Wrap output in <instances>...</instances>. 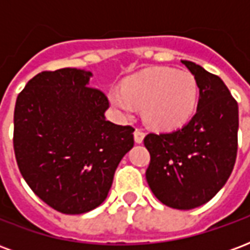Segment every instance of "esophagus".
Here are the masks:
<instances>
[{
  "label": "esophagus",
  "mask_w": 250,
  "mask_h": 250,
  "mask_svg": "<svg viewBox=\"0 0 250 250\" xmlns=\"http://www.w3.org/2000/svg\"><path fill=\"white\" fill-rule=\"evenodd\" d=\"M134 139H135V143H142L145 139V132L136 128L135 132H134Z\"/></svg>",
  "instance_id": "34e87169"
}]
</instances>
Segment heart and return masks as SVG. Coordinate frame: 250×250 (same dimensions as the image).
Segmentation results:
<instances>
[{
    "label": "heart",
    "instance_id": "b5f03b06",
    "mask_svg": "<svg viewBox=\"0 0 250 250\" xmlns=\"http://www.w3.org/2000/svg\"><path fill=\"white\" fill-rule=\"evenodd\" d=\"M108 99L119 114L130 116L135 107H141L146 125L170 131L193 118L198 104V84L188 71L152 66L125 79L122 89L109 91Z\"/></svg>",
    "mask_w": 250,
    "mask_h": 250
}]
</instances>
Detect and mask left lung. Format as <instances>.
<instances>
[{
    "label": "left lung",
    "mask_w": 250,
    "mask_h": 250,
    "mask_svg": "<svg viewBox=\"0 0 250 250\" xmlns=\"http://www.w3.org/2000/svg\"><path fill=\"white\" fill-rule=\"evenodd\" d=\"M199 88L197 112L167 134H148L147 184L163 205L190 210L209 202L230 177L237 157L238 105L220 77L182 60Z\"/></svg>",
    "instance_id": "obj_1"
}]
</instances>
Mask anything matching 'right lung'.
Returning a JSON list of instances; mask_svg holds the SVG:
<instances>
[{
    "mask_svg": "<svg viewBox=\"0 0 250 250\" xmlns=\"http://www.w3.org/2000/svg\"><path fill=\"white\" fill-rule=\"evenodd\" d=\"M92 72H41L17 96L13 146L33 193L64 214L107 198L115 170L134 147V128L105 119L108 99L88 87Z\"/></svg>",
    "mask_w": 250,
    "mask_h": 250,
    "instance_id": "add662e5",
    "label": "right lung"
}]
</instances>
